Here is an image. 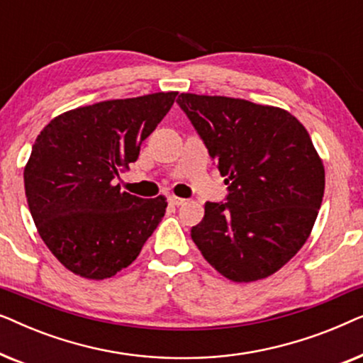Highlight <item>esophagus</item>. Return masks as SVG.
Listing matches in <instances>:
<instances>
[{"instance_id":"34e87169","label":"esophagus","mask_w":363,"mask_h":363,"mask_svg":"<svg viewBox=\"0 0 363 363\" xmlns=\"http://www.w3.org/2000/svg\"><path fill=\"white\" fill-rule=\"evenodd\" d=\"M168 201L172 203V205H183L185 203V198H180V196H175V195H170L168 196Z\"/></svg>"}]
</instances>
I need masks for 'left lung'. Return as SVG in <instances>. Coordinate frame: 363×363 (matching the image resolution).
<instances>
[{
	"mask_svg": "<svg viewBox=\"0 0 363 363\" xmlns=\"http://www.w3.org/2000/svg\"><path fill=\"white\" fill-rule=\"evenodd\" d=\"M177 102L228 185L226 201L205 203L191 240L230 281L274 274L304 246L324 196L309 133L284 108L245 99L180 94Z\"/></svg>",
	"mask_w": 363,
	"mask_h": 363,
	"instance_id": "1",
	"label": "left lung"
}]
</instances>
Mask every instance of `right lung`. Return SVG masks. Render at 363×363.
I'll return each mask as SVG.
<instances>
[{"mask_svg": "<svg viewBox=\"0 0 363 363\" xmlns=\"http://www.w3.org/2000/svg\"><path fill=\"white\" fill-rule=\"evenodd\" d=\"M178 92L104 101L52 118L24 167L39 236L64 267L107 279L130 266L157 230L167 198L121 191L116 178L170 111Z\"/></svg>", "mask_w": 363, "mask_h": 363, "instance_id": "obj_1", "label": "right lung"}]
</instances>
